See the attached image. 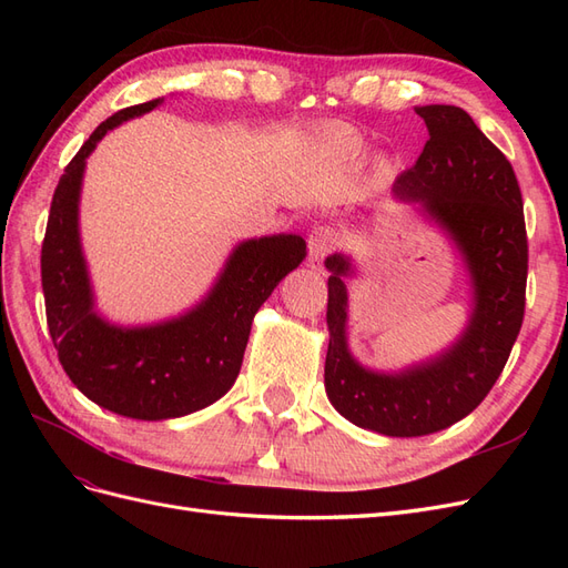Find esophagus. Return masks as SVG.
I'll use <instances>...</instances> for the list:
<instances>
[{"mask_svg": "<svg viewBox=\"0 0 568 568\" xmlns=\"http://www.w3.org/2000/svg\"><path fill=\"white\" fill-rule=\"evenodd\" d=\"M338 244V232L334 227L320 225L313 230L311 239H307V265L313 270H320L324 257L329 255Z\"/></svg>", "mask_w": 568, "mask_h": 568, "instance_id": "1", "label": "esophagus"}]
</instances>
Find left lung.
Returning a JSON list of instances; mask_svg holds the SVG:
<instances>
[{
  "label": "left lung",
  "instance_id": "8db88e82",
  "mask_svg": "<svg viewBox=\"0 0 568 568\" xmlns=\"http://www.w3.org/2000/svg\"><path fill=\"white\" fill-rule=\"evenodd\" d=\"M428 142L417 163L395 180L393 194L419 205L450 234L467 263L474 311L467 329L428 363L398 374L365 369L348 351V294L353 265L334 253L329 277V351L324 388L332 405L359 428L412 438L436 434L474 412L503 374L526 307L528 239L521 189L511 163L459 106H417Z\"/></svg>",
  "mask_w": 568,
  "mask_h": 568
}]
</instances>
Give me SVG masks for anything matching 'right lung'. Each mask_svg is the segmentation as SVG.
Instances as JSON below:
<instances>
[{"mask_svg":"<svg viewBox=\"0 0 568 568\" xmlns=\"http://www.w3.org/2000/svg\"><path fill=\"white\" fill-rule=\"evenodd\" d=\"M161 101L118 111L90 134L57 184L42 242L47 324L63 372L99 407L144 422L192 415L232 388L257 307L305 257L298 234L248 239L211 294L175 320L125 329L94 313L78 230L84 161L109 130Z\"/></svg>","mask_w":568,"mask_h":568,"instance_id":"obj_1","label":"right lung"}]
</instances>
